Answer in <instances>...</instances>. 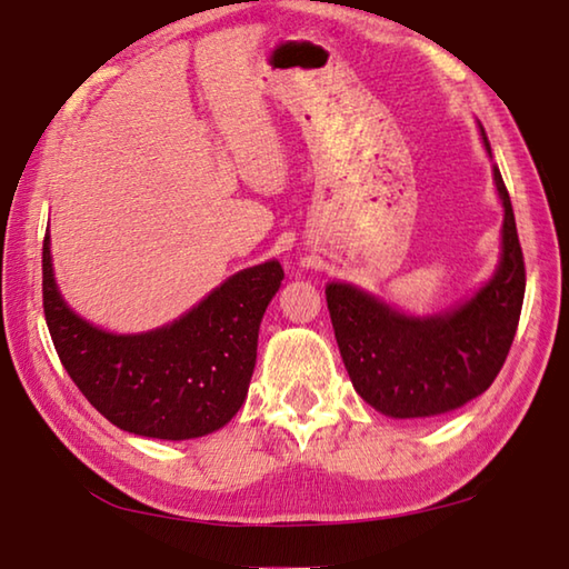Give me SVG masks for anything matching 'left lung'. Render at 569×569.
<instances>
[{
    "instance_id": "8db88e82",
    "label": "left lung",
    "mask_w": 569,
    "mask_h": 569,
    "mask_svg": "<svg viewBox=\"0 0 569 569\" xmlns=\"http://www.w3.org/2000/svg\"><path fill=\"white\" fill-rule=\"evenodd\" d=\"M490 152V142L482 132ZM503 201V252L496 276L455 311L413 319L350 283L327 286V309L350 380L372 409L393 419L437 417L488 391L519 327L527 268L511 197Z\"/></svg>"
}]
</instances>
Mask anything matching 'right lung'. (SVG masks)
<instances>
[{
  "mask_svg": "<svg viewBox=\"0 0 569 569\" xmlns=\"http://www.w3.org/2000/svg\"><path fill=\"white\" fill-rule=\"evenodd\" d=\"M283 281L278 260L240 270L173 325L104 332L68 309L42 240V311L63 368L101 417L130 435L193 439L230 421L248 396L258 329Z\"/></svg>",
  "mask_w": 569,
  "mask_h": 569,
  "instance_id": "1",
  "label": "right lung"
}]
</instances>
